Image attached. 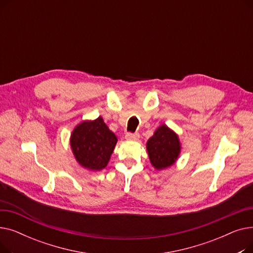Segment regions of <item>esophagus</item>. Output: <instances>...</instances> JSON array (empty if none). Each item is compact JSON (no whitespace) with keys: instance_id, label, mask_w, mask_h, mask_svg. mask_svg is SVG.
Listing matches in <instances>:
<instances>
[{"instance_id":"1","label":"esophagus","mask_w":253,"mask_h":253,"mask_svg":"<svg viewBox=\"0 0 253 253\" xmlns=\"http://www.w3.org/2000/svg\"><path fill=\"white\" fill-rule=\"evenodd\" d=\"M125 137L128 140H137L139 138V133H131V132H128V133H126Z\"/></svg>"}]
</instances>
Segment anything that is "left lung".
I'll return each mask as SVG.
<instances>
[{"mask_svg": "<svg viewBox=\"0 0 253 253\" xmlns=\"http://www.w3.org/2000/svg\"><path fill=\"white\" fill-rule=\"evenodd\" d=\"M147 149L153 166L157 169H163L176 161L180 152V144L174 132L166 125H162L148 140Z\"/></svg>", "mask_w": 253, "mask_h": 253, "instance_id": "obj_1", "label": "left lung"}]
</instances>
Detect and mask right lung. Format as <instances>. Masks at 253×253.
<instances>
[{
	"instance_id": "1",
	"label": "right lung",
	"mask_w": 253,
	"mask_h": 253,
	"mask_svg": "<svg viewBox=\"0 0 253 253\" xmlns=\"http://www.w3.org/2000/svg\"><path fill=\"white\" fill-rule=\"evenodd\" d=\"M117 137L103 122L101 117L86 121L73 131L71 145L77 161L90 170L103 169L113 154Z\"/></svg>"
}]
</instances>
